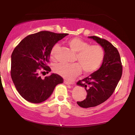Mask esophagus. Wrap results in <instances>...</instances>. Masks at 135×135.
Returning a JSON list of instances; mask_svg holds the SVG:
<instances>
[{
    "instance_id": "34e87169",
    "label": "esophagus",
    "mask_w": 135,
    "mask_h": 135,
    "mask_svg": "<svg viewBox=\"0 0 135 135\" xmlns=\"http://www.w3.org/2000/svg\"><path fill=\"white\" fill-rule=\"evenodd\" d=\"M64 83L66 85H71L73 84L72 82H69V81H68V80H64Z\"/></svg>"
}]
</instances>
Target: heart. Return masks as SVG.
Listing matches in <instances>:
<instances>
[{
    "mask_svg": "<svg viewBox=\"0 0 135 135\" xmlns=\"http://www.w3.org/2000/svg\"><path fill=\"white\" fill-rule=\"evenodd\" d=\"M71 49L77 52L75 60L78 62L66 63L59 62L53 66L55 73L64 79H73L80 74L82 68L87 74L95 73L102 65L105 57V51L100 45H90L88 42L78 37H74L68 42ZM60 45L56 44L50 51L51 58H54Z\"/></svg>",
    "mask_w": 135,
    "mask_h": 135,
    "instance_id": "heart-1",
    "label": "heart"
}]
</instances>
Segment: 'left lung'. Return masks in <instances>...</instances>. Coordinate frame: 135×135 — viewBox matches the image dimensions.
<instances>
[{
  "label": "left lung",
  "instance_id": "obj_1",
  "mask_svg": "<svg viewBox=\"0 0 135 135\" xmlns=\"http://www.w3.org/2000/svg\"><path fill=\"white\" fill-rule=\"evenodd\" d=\"M88 37L102 46L105 57L98 70L77 83L85 87L87 93L84 100L77 102L84 108L97 106L106 101L114 93L122 74V65L117 49L104 38L97 36Z\"/></svg>",
  "mask_w": 135,
  "mask_h": 135
}]
</instances>
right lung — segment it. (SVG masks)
Listing matches in <instances>:
<instances>
[{"mask_svg": "<svg viewBox=\"0 0 135 135\" xmlns=\"http://www.w3.org/2000/svg\"><path fill=\"white\" fill-rule=\"evenodd\" d=\"M67 35L40 31L26 37L15 48L11 56V77L18 93L26 101L43 102L50 97L57 85L63 82V79L56 74L45 79L39 74L42 68L48 73L51 71L47 66L51 50Z\"/></svg>", "mask_w": 135, "mask_h": 135, "instance_id": "right-lung-1", "label": "right lung"}]
</instances>
